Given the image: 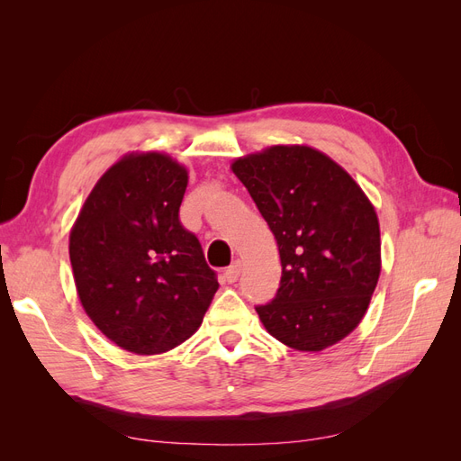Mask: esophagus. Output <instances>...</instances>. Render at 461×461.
Segmentation results:
<instances>
[{
	"mask_svg": "<svg viewBox=\"0 0 461 461\" xmlns=\"http://www.w3.org/2000/svg\"><path fill=\"white\" fill-rule=\"evenodd\" d=\"M240 271H242V263L239 259L232 261L229 267L225 269V281L227 283H236V281H239V276H240Z\"/></svg>",
	"mask_w": 461,
	"mask_h": 461,
	"instance_id": "34e87169",
	"label": "esophagus"
}]
</instances>
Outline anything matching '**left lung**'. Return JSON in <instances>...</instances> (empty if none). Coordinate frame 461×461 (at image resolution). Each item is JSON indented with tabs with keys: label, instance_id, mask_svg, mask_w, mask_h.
<instances>
[{
	"label": "left lung",
	"instance_id": "1",
	"mask_svg": "<svg viewBox=\"0 0 461 461\" xmlns=\"http://www.w3.org/2000/svg\"><path fill=\"white\" fill-rule=\"evenodd\" d=\"M281 256V286L256 305L271 337L321 352L366 315L381 273L379 219L356 180L308 146H273L232 163Z\"/></svg>",
	"mask_w": 461,
	"mask_h": 461
}]
</instances>
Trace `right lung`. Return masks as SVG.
Listing matches in <instances>:
<instances>
[{"mask_svg":"<svg viewBox=\"0 0 461 461\" xmlns=\"http://www.w3.org/2000/svg\"><path fill=\"white\" fill-rule=\"evenodd\" d=\"M188 171L163 153H131L97 180L68 239L82 308L140 356L190 339L219 288L198 236L178 219Z\"/></svg>","mask_w":461,"mask_h":461,"instance_id":"obj_1","label":"right lung"}]
</instances>
